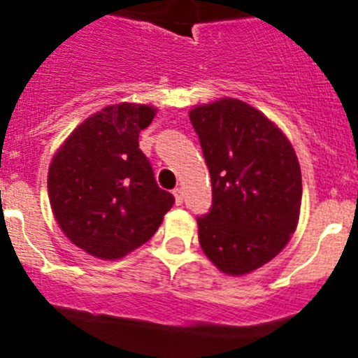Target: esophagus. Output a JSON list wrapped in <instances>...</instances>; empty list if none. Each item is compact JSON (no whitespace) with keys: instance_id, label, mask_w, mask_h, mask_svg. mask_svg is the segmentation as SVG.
I'll return each instance as SVG.
<instances>
[{"instance_id":"1","label":"esophagus","mask_w":358,"mask_h":358,"mask_svg":"<svg viewBox=\"0 0 358 358\" xmlns=\"http://www.w3.org/2000/svg\"><path fill=\"white\" fill-rule=\"evenodd\" d=\"M173 196H175L176 205H182V203H183V190L180 189V187H176V189L173 190Z\"/></svg>"}]
</instances>
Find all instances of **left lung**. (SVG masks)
Returning <instances> with one entry per match:
<instances>
[{"label": "left lung", "instance_id": "left-lung-1", "mask_svg": "<svg viewBox=\"0 0 358 358\" xmlns=\"http://www.w3.org/2000/svg\"><path fill=\"white\" fill-rule=\"evenodd\" d=\"M189 118L212 178V208L198 217L199 245L228 275L275 258L295 233L302 173L285 132L238 99L194 106Z\"/></svg>", "mask_w": 358, "mask_h": 358}]
</instances>
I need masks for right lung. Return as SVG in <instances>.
Returning a JSON list of instances; mask_svg holds the SVG:
<instances>
[{"label":"right lung","instance_id":"add662e5","mask_svg":"<svg viewBox=\"0 0 358 358\" xmlns=\"http://www.w3.org/2000/svg\"><path fill=\"white\" fill-rule=\"evenodd\" d=\"M157 108L120 102L88 116L56 150L48 192L59 229L99 259H120L148 242L175 198L159 189L139 132Z\"/></svg>","mask_w":358,"mask_h":358}]
</instances>
